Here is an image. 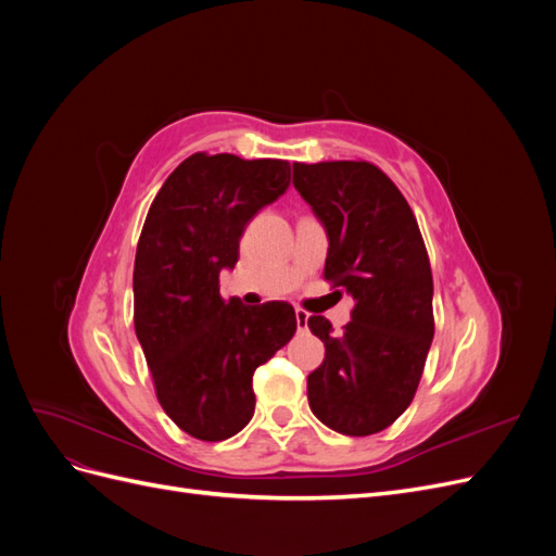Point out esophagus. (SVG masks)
<instances>
[{
    "label": "esophagus",
    "mask_w": 556,
    "mask_h": 556,
    "mask_svg": "<svg viewBox=\"0 0 556 556\" xmlns=\"http://www.w3.org/2000/svg\"><path fill=\"white\" fill-rule=\"evenodd\" d=\"M296 327H299V331H304L308 327V313L306 311L296 308Z\"/></svg>",
    "instance_id": "34e87169"
}]
</instances>
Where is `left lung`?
Instances as JSON below:
<instances>
[{"label": "left lung", "mask_w": 556, "mask_h": 556, "mask_svg": "<svg viewBox=\"0 0 556 556\" xmlns=\"http://www.w3.org/2000/svg\"><path fill=\"white\" fill-rule=\"evenodd\" d=\"M292 182L327 231L325 278L355 299L339 339L327 317L308 319L325 343L308 376L311 410L333 431L371 435L410 406L433 341L422 233L396 185L368 162H294Z\"/></svg>", "instance_id": "8db88e82"}]
</instances>
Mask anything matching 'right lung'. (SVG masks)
I'll use <instances>...</instances> for the list:
<instances>
[{
	"mask_svg": "<svg viewBox=\"0 0 556 556\" xmlns=\"http://www.w3.org/2000/svg\"><path fill=\"white\" fill-rule=\"evenodd\" d=\"M290 188V162L197 153L148 211L134 260V329L164 413L199 441H225L255 413L252 374L288 343V301L220 294L245 225Z\"/></svg>",
	"mask_w": 556,
	"mask_h": 556,
	"instance_id": "obj_1",
	"label": "right lung"
}]
</instances>
